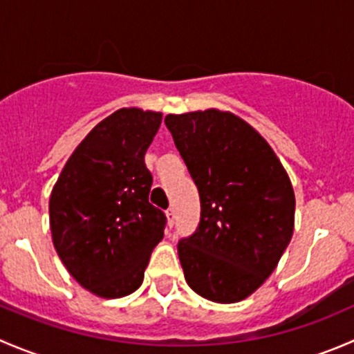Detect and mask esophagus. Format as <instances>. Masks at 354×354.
Returning a JSON list of instances; mask_svg holds the SVG:
<instances>
[{"mask_svg": "<svg viewBox=\"0 0 354 354\" xmlns=\"http://www.w3.org/2000/svg\"><path fill=\"white\" fill-rule=\"evenodd\" d=\"M166 216H167V223L173 226L174 219H176V209H174V207H169V209L166 210Z\"/></svg>", "mask_w": 354, "mask_h": 354, "instance_id": "esophagus-1", "label": "esophagus"}]
</instances>
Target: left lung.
<instances>
[{
    "mask_svg": "<svg viewBox=\"0 0 354 354\" xmlns=\"http://www.w3.org/2000/svg\"><path fill=\"white\" fill-rule=\"evenodd\" d=\"M200 195V223L178 243L188 286L236 303L274 272L295 230V192L266 138L230 111L167 114Z\"/></svg>",
    "mask_w": 354,
    "mask_h": 354,
    "instance_id": "8db88e82",
    "label": "left lung"
}]
</instances>
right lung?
<instances>
[{"instance_id": "add662e5", "label": "right lung", "mask_w": 354, "mask_h": 354, "mask_svg": "<svg viewBox=\"0 0 354 354\" xmlns=\"http://www.w3.org/2000/svg\"><path fill=\"white\" fill-rule=\"evenodd\" d=\"M162 113L121 108L95 124L66 160L49 198L53 245L70 276L101 298L140 288L166 216L149 202L144 162Z\"/></svg>"}]
</instances>
